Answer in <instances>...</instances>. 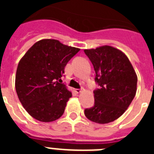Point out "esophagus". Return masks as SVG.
I'll use <instances>...</instances> for the list:
<instances>
[{
    "label": "esophagus",
    "mask_w": 154,
    "mask_h": 154,
    "mask_svg": "<svg viewBox=\"0 0 154 154\" xmlns=\"http://www.w3.org/2000/svg\"><path fill=\"white\" fill-rule=\"evenodd\" d=\"M83 91V89H75V92L76 93H81Z\"/></svg>",
    "instance_id": "esophagus-1"
}]
</instances>
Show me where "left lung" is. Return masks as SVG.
Returning <instances> with one entry per match:
<instances>
[{
  "label": "left lung",
  "instance_id": "1",
  "mask_svg": "<svg viewBox=\"0 0 154 154\" xmlns=\"http://www.w3.org/2000/svg\"><path fill=\"white\" fill-rule=\"evenodd\" d=\"M96 72L100 86L93 92L95 103L85 109L94 123L106 124L120 117L135 97L137 75L129 58L122 51L109 45L85 49Z\"/></svg>",
  "mask_w": 154,
  "mask_h": 154
}]
</instances>
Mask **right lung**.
<instances>
[{"label":"right lung","mask_w":154,"mask_h":154,"mask_svg":"<svg viewBox=\"0 0 154 154\" xmlns=\"http://www.w3.org/2000/svg\"><path fill=\"white\" fill-rule=\"evenodd\" d=\"M79 50L55 39H42L21 58L15 89L23 107L35 119L48 123L64 113L72 94L58 80L63 76L65 65Z\"/></svg>","instance_id":"obj_1"}]
</instances>
